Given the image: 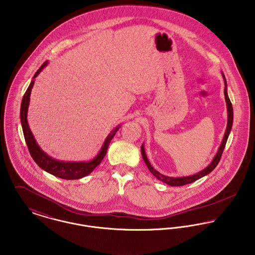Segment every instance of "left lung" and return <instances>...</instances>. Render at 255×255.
Listing matches in <instances>:
<instances>
[{
    "mask_svg": "<svg viewBox=\"0 0 255 255\" xmlns=\"http://www.w3.org/2000/svg\"><path fill=\"white\" fill-rule=\"evenodd\" d=\"M223 75V78H224V83H225V89H224V95H225V100H226L227 104V112H228V123H227L226 132H225V135H224V138H223V141L221 142L220 146H219V149L216 153V155L214 156L213 160L211 161V163L202 171L198 172L195 175H192V176H187V177H178V178H173V177H168V176H165L163 174H160L158 171L154 169L147 157H146V154L144 152V148H143V144H141V156L147 166L148 170L152 173L153 176H155L159 181H162L164 182L165 184L172 186V187H180V186H184V185H187V184H191L195 181H197L198 179H200L201 177L209 174L212 170L214 169L217 164L219 163L220 159H221V156H222V153H223V150L225 148V145H226L227 140H228V137H229V134L231 132V129H232V125H233V107H232V103L229 99V96H228V93H227V82L226 79H225V75L222 73Z\"/></svg>",
    "mask_w": 255,
    "mask_h": 255,
    "instance_id": "obj_1",
    "label": "left lung"
}]
</instances>
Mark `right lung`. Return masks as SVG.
Wrapping results in <instances>:
<instances>
[{
  "mask_svg": "<svg viewBox=\"0 0 255 255\" xmlns=\"http://www.w3.org/2000/svg\"><path fill=\"white\" fill-rule=\"evenodd\" d=\"M48 61H45L41 67L37 70L35 75L33 76V79L30 83L21 102V108H20V119H21V125L23 130L24 139L26 141V144L28 146L29 152L34 159V161L38 164L39 167L47 171L48 173L55 175L58 178L64 179V180H75L83 178L87 175H89L93 170L95 169L104 159L105 155L107 154L109 145L113 138L117 132V130L120 128V126L116 127L114 131L108 136L106 141L104 142L100 152L98 155L91 161L86 162H69V161H59L57 159H54L50 155H48L46 152H44L41 147L38 145L37 141H35V138L29 128L28 122H27V112H28L29 101H30V94L31 90L34 85V79L38 76V74L42 71V69L47 66Z\"/></svg>",
  "mask_w": 255,
  "mask_h": 255,
  "instance_id": "right-lung-1",
  "label": "right lung"
}]
</instances>
